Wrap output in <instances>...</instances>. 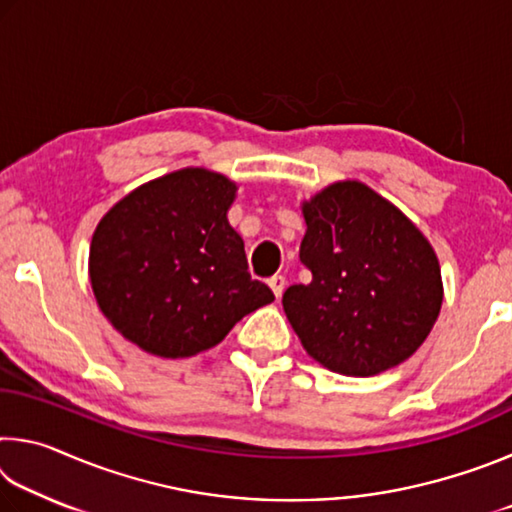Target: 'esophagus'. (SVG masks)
Segmentation results:
<instances>
[{
	"label": "esophagus",
	"mask_w": 512,
	"mask_h": 512,
	"mask_svg": "<svg viewBox=\"0 0 512 512\" xmlns=\"http://www.w3.org/2000/svg\"><path fill=\"white\" fill-rule=\"evenodd\" d=\"M268 287L273 289V293H275V298H282V293H284V287H287V280H284V275H273L271 280H268Z\"/></svg>",
	"instance_id": "obj_1"
}]
</instances>
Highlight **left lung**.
<instances>
[{
  "mask_svg": "<svg viewBox=\"0 0 512 512\" xmlns=\"http://www.w3.org/2000/svg\"><path fill=\"white\" fill-rule=\"evenodd\" d=\"M307 232L282 307L309 357L339 375L370 377L411 357L443 305L433 248L393 203L343 180L302 203Z\"/></svg>",
  "mask_w": 512,
  "mask_h": 512,
  "instance_id": "1",
  "label": "left lung"
}]
</instances>
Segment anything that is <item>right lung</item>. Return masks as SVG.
<instances>
[{"instance_id":"obj_1","label":"right lung","mask_w":512,"mask_h":512,"mask_svg":"<svg viewBox=\"0 0 512 512\" xmlns=\"http://www.w3.org/2000/svg\"><path fill=\"white\" fill-rule=\"evenodd\" d=\"M235 194L221 173L189 167L137 187L99 221L90 282L124 339L164 359L194 357L275 300L228 223Z\"/></svg>"}]
</instances>
